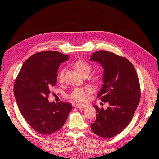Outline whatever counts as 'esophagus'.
<instances>
[{
	"label": "esophagus",
	"mask_w": 159,
	"mask_h": 159,
	"mask_svg": "<svg viewBox=\"0 0 159 159\" xmlns=\"http://www.w3.org/2000/svg\"><path fill=\"white\" fill-rule=\"evenodd\" d=\"M75 106L77 107V108H85L87 107L88 106V104H76L75 105Z\"/></svg>",
	"instance_id": "1"
}]
</instances>
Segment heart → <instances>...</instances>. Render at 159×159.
Masks as SVG:
<instances>
[{
  "mask_svg": "<svg viewBox=\"0 0 159 159\" xmlns=\"http://www.w3.org/2000/svg\"><path fill=\"white\" fill-rule=\"evenodd\" d=\"M74 68L78 72H79L83 76L88 75L91 70V65L82 60H78L75 61L73 64ZM65 70L62 69L58 72L57 75V79L59 81H63L64 75ZM91 88L89 86L84 87H77L73 89V91L70 93L69 97L75 102H82L86 101L88 98V95L91 92Z\"/></svg>",
  "mask_w": 159,
  "mask_h": 159,
  "instance_id": "heart-1",
  "label": "heart"
}]
</instances>
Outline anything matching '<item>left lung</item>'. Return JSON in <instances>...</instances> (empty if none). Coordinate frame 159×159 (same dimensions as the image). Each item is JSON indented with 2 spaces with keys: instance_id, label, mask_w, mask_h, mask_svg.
I'll list each match as a JSON object with an SVG mask.
<instances>
[{
  "instance_id": "1",
  "label": "left lung",
  "mask_w": 159,
  "mask_h": 159,
  "mask_svg": "<svg viewBox=\"0 0 159 159\" xmlns=\"http://www.w3.org/2000/svg\"><path fill=\"white\" fill-rule=\"evenodd\" d=\"M91 61L104 68V84L97 95L109 106L95 107L96 120L91 128L97 135L111 138L120 133L129 124L140 102V88L134 66L125 57L107 51H97Z\"/></svg>"
}]
</instances>
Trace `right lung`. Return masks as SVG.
<instances>
[{
    "label": "right lung",
    "mask_w": 159,
    "mask_h": 159,
    "mask_svg": "<svg viewBox=\"0 0 159 159\" xmlns=\"http://www.w3.org/2000/svg\"><path fill=\"white\" fill-rule=\"evenodd\" d=\"M67 60L68 55L56 51L37 53L24 62L16 78L13 91L19 109L30 126L42 135L59 130L72 110L71 104L48 101L58 67Z\"/></svg>",
    "instance_id": "obj_1"
}]
</instances>
